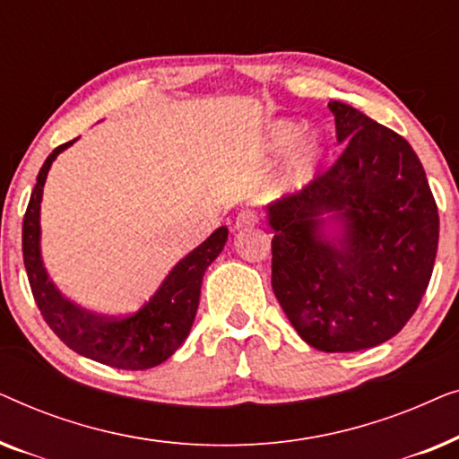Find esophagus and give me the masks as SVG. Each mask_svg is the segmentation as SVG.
I'll return each instance as SVG.
<instances>
[{"mask_svg": "<svg viewBox=\"0 0 459 459\" xmlns=\"http://www.w3.org/2000/svg\"><path fill=\"white\" fill-rule=\"evenodd\" d=\"M255 225H256V215H255V212H250V211H242L240 215L236 217V221H234V230H236V231H242V230L255 228Z\"/></svg>", "mask_w": 459, "mask_h": 459, "instance_id": "obj_1", "label": "esophagus"}]
</instances>
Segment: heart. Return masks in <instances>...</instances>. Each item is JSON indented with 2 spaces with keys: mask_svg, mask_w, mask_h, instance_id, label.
Instances as JSON below:
<instances>
[{
  "mask_svg": "<svg viewBox=\"0 0 459 459\" xmlns=\"http://www.w3.org/2000/svg\"><path fill=\"white\" fill-rule=\"evenodd\" d=\"M305 134V125L299 121H280L273 125L272 129V148L275 152H288V150L297 146L300 135ZM325 154L324 143L317 137H309V140L300 142L299 148L294 150L292 165H290V181L294 186H305L307 181L313 179L317 173L319 165H322Z\"/></svg>",
  "mask_w": 459,
  "mask_h": 459,
  "instance_id": "b5f03b06",
  "label": "heart"
}]
</instances>
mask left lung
Returning <instances> with one entry per match:
<instances>
[{
    "label": "left lung",
    "mask_w": 459,
    "mask_h": 459,
    "mask_svg": "<svg viewBox=\"0 0 459 459\" xmlns=\"http://www.w3.org/2000/svg\"><path fill=\"white\" fill-rule=\"evenodd\" d=\"M342 154L305 190L267 209L272 286L313 349L353 353L416 313L438 247V211L407 140L332 100ZM338 222L339 236L323 228Z\"/></svg>",
    "instance_id": "obj_1"
}]
</instances>
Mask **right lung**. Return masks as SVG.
I'll return each mask as SVG.
<instances>
[{"label":"right lung","mask_w":459,"mask_h":459,"mask_svg":"<svg viewBox=\"0 0 459 459\" xmlns=\"http://www.w3.org/2000/svg\"><path fill=\"white\" fill-rule=\"evenodd\" d=\"M73 143L74 140L62 143L43 162L24 212L22 256L30 292L54 334L74 353L117 369L154 368L167 361L190 334L203 275L228 242V228L215 230L198 248L186 255L162 280L152 299L131 316L104 317L81 309L73 300L62 297L49 280L39 248V211L48 171L56 156Z\"/></svg>","instance_id":"right-lung-1"}]
</instances>
